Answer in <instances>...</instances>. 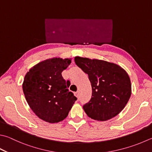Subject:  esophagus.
<instances>
[{
	"instance_id": "34e87169",
	"label": "esophagus",
	"mask_w": 152,
	"mask_h": 152,
	"mask_svg": "<svg viewBox=\"0 0 152 152\" xmlns=\"http://www.w3.org/2000/svg\"><path fill=\"white\" fill-rule=\"evenodd\" d=\"M74 94H75V95L77 97V98H78L79 96V91H77V92H75V93H74Z\"/></svg>"
}]
</instances>
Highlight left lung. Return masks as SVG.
<instances>
[{
  "mask_svg": "<svg viewBox=\"0 0 152 152\" xmlns=\"http://www.w3.org/2000/svg\"><path fill=\"white\" fill-rule=\"evenodd\" d=\"M75 62L87 74L92 87L91 100L83 107L87 116L105 121L121 113L131 95V82L126 71L103 60L75 57Z\"/></svg>",
  "mask_w": 152,
  "mask_h": 152,
  "instance_id": "obj_1",
  "label": "left lung"
}]
</instances>
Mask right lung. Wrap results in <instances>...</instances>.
Segmentation results:
<instances>
[{
  "mask_svg": "<svg viewBox=\"0 0 152 152\" xmlns=\"http://www.w3.org/2000/svg\"><path fill=\"white\" fill-rule=\"evenodd\" d=\"M71 63L70 59H47L31 68L25 75L22 85L25 98L31 109L43 121H62L77 101L61 75Z\"/></svg>",
  "mask_w": 152,
  "mask_h": 152,
  "instance_id": "obj_1",
  "label": "right lung"
}]
</instances>
